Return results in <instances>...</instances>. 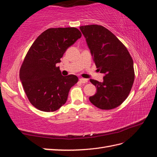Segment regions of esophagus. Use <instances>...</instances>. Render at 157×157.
<instances>
[{
    "mask_svg": "<svg viewBox=\"0 0 157 157\" xmlns=\"http://www.w3.org/2000/svg\"><path fill=\"white\" fill-rule=\"evenodd\" d=\"M79 81H80V82H81V83H86V82H88V80H87V79H86V78H80V79H79Z\"/></svg>",
    "mask_w": 157,
    "mask_h": 157,
    "instance_id": "1",
    "label": "esophagus"
}]
</instances>
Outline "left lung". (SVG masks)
<instances>
[{
  "label": "left lung",
  "mask_w": 157,
  "mask_h": 157,
  "mask_svg": "<svg viewBox=\"0 0 157 157\" xmlns=\"http://www.w3.org/2000/svg\"><path fill=\"white\" fill-rule=\"evenodd\" d=\"M103 81L90 79L97 93L89 101L101 109H111L126 99L134 81V62L126 46L101 25L80 27Z\"/></svg>",
  "instance_id": "8db88e82"
}]
</instances>
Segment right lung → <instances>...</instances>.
Listing matches in <instances>:
<instances>
[{
	"instance_id": "1",
	"label": "right lung",
	"mask_w": 157,
	"mask_h": 157,
	"mask_svg": "<svg viewBox=\"0 0 157 157\" xmlns=\"http://www.w3.org/2000/svg\"><path fill=\"white\" fill-rule=\"evenodd\" d=\"M75 27L50 28L41 33L27 52L19 78L30 103L40 111L58 110L67 102L78 77L61 75L57 63L68 48L81 37Z\"/></svg>"
}]
</instances>
